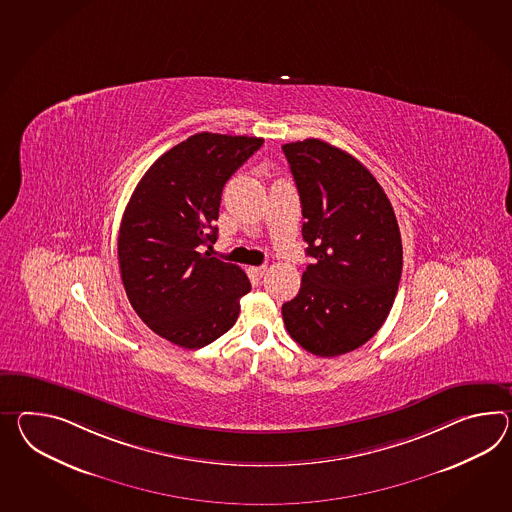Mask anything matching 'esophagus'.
I'll return each instance as SVG.
<instances>
[{
  "instance_id": "34e87169",
  "label": "esophagus",
  "mask_w": 512,
  "mask_h": 512,
  "mask_svg": "<svg viewBox=\"0 0 512 512\" xmlns=\"http://www.w3.org/2000/svg\"><path fill=\"white\" fill-rule=\"evenodd\" d=\"M251 272L257 275V277H262V275L268 272V266H266V264H262V266H255V268H251Z\"/></svg>"
}]
</instances>
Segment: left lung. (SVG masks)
Listing matches in <instances>:
<instances>
[{"instance_id": "1", "label": "left lung", "mask_w": 512, "mask_h": 512, "mask_svg": "<svg viewBox=\"0 0 512 512\" xmlns=\"http://www.w3.org/2000/svg\"><path fill=\"white\" fill-rule=\"evenodd\" d=\"M300 192L312 264L283 305L288 335L318 357L361 348L385 324L398 292V220L370 170L318 138L283 146Z\"/></svg>"}]
</instances>
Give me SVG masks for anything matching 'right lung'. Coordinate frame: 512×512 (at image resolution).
<instances>
[{"label": "right lung", "mask_w": 512, "mask_h": 512, "mask_svg": "<svg viewBox=\"0 0 512 512\" xmlns=\"http://www.w3.org/2000/svg\"><path fill=\"white\" fill-rule=\"evenodd\" d=\"M264 138L196 133L138 181L118 235L125 294L140 320L181 348L198 349L237 322L251 290L237 264L201 253L216 242L222 190Z\"/></svg>", "instance_id": "obj_1"}]
</instances>
